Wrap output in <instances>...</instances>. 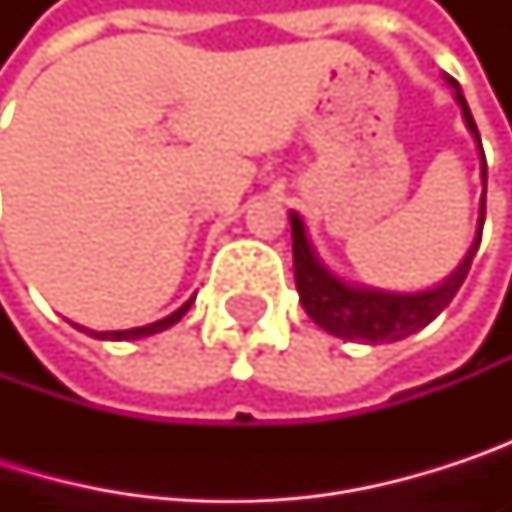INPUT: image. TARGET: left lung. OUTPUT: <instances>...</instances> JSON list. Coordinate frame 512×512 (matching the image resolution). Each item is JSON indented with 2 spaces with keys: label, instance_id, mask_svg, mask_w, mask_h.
<instances>
[{
  "label": "left lung",
  "instance_id": "obj_1",
  "mask_svg": "<svg viewBox=\"0 0 512 512\" xmlns=\"http://www.w3.org/2000/svg\"><path fill=\"white\" fill-rule=\"evenodd\" d=\"M448 85L454 88V97L460 103L462 118L468 133L477 142L480 151V177H483V192H480V216H477V234L471 249L465 252L462 263L436 287L430 290H418V293H394V290H379V287H361L350 284L344 278H338L320 257L314 252L305 222L299 213H290V231H293V275H296V290H299V302L305 308V314L326 329L335 338L344 341H364V344H391V341H403L415 332H421L424 326H430L457 296L462 287L471 260L477 255L480 246V231H483V219H486V156L480 145V133L477 124L471 118V109L462 97V88L457 79H448Z\"/></svg>",
  "mask_w": 512,
  "mask_h": 512
}]
</instances>
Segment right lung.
Listing matches in <instances>:
<instances>
[{
    "mask_svg": "<svg viewBox=\"0 0 512 512\" xmlns=\"http://www.w3.org/2000/svg\"><path fill=\"white\" fill-rule=\"evenodd\" d=\"M195 302V296L189 299V302H183L174 314H168V317H162V320H156L151 326H139V329H124V332H91L94 338H100V341H136V338H148V335H156V332H162V329H168V326H174L186 311H189V305ZM82 332H88V329H82Z\"/></svg>",
    "mask_w": 512,
    "mask_h": 512,
    "instance_id": "add662e5",
    "label": "right lung"
}]
</instances>
